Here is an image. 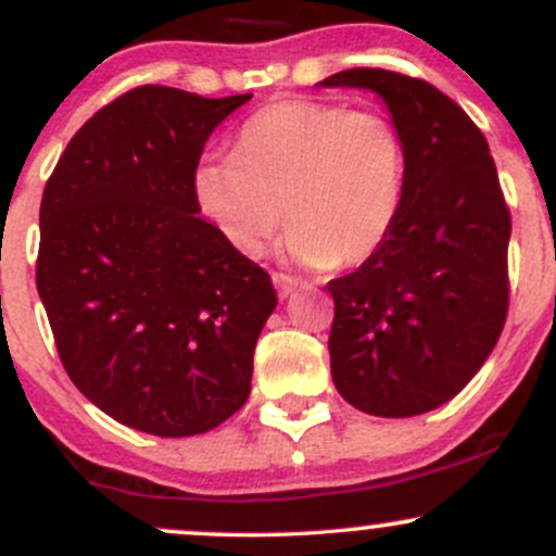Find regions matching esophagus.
Segmentation results:
<instances>
[{"label": "esophagus", "mask_w": 556, "mask_h": 556, "mask_svg": "<svg viewBox=\"0 0 556 556\" xmlns=\"http://www.w3.org/2000/svg\"><path fill=\"white\" fill-rule=\"evenodd\" d=\"M271 282H274V287H277V295L282 300L290 298L298 287V279L287 277V274H271Z\"/></svg>", "instance_id": "obj_1"}]
</instances>
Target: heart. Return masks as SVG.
Here are the masks:
<instances>
[{
    "instance_id": "heart-1",
    "label": "heart",
    "mask_w": 556,
    "mask_h": 556,
    "mask_svg": "<svg viewBox=\"0 0 556 556\" xmlns=\"http://www.w3.org/2000/svg\"><path fill=\"white\" fill-rule=\"evenodd\" d=\"M190 185L198 212L240 256H264L287 212L295 264L353 269L397 225L405 151L384 114L285 99L242 123L235 154L198 159Z\"/></svg>"
}]
</instances>
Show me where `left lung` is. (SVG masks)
Instances as JSON below:
<instances>
[{"label":"left lung","mask_w":556,"mask_h":556,"mask_svg":"<svg viewBox=\"0 0 556 556\" xmlns=\"http://www.w3.org/2000/svg\"><path fill=\"white\" fill-rule=\"evenodd\" d=\"M318 86L379 96L405 151L387 245L327 285L331 379L368 416H420L481 371L507 318L513 222L494 159L473 119L431 83L355 67Z\"/></svg>","instance_id":"left-lung-1"}]
</instances>
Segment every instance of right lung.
<instances>
[{"instance_id": "add662e5", "label": "right lung", "mask_w": 556, "mask_h": 556, "mask_svg": "<svg viewBox=\"0 0 556 556\" xmlns=\"http://www.w3.org/2000/svg\"><path fill=\"white\" fill-rule=\"evenodd\" d=\"M251 93L140 86L75 132L41 201L36 287L73 384L154 437H195L251 394L271 277L201 219L193 169Z\"/></svg>"}]
</instances>
